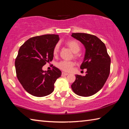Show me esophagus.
Wrapping results in <instances>:
<instances>
[{"label": "esophagus", "instance_id": "esophagus-1", "mask_svg": "<svg viewBox=\"0 0 129 129\" xmlns=\"http://www.w3.org/2000/svg\"><path fill=\"white\" fill-rule=\"evenodd\" d=\"M67 75H68V74L66 73H64V72L62 73V76H66Z\"/></svg>", "mask_w": 129, "mask_h": 129}]
</instances>
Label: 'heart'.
Wrapping results in <instances>:
<instances>
[{"mask_svg":"<svg viewBox=\"0 0 129 129\" xmlns=\"http://www.w3.org/2000/svg\"><path fill=\"white\" fill-rule=\"evenodd\" d=\"M66 43L74 53H78L81 50V46H80L79 43L74 40H70V41H67ZM59 48V46L58 44H57L54 48L53 53L54 55L58 54ZM73 66L74 63L73 62H69V61L62 60L57 63V67L58 68H59L63 71H66V72H69V71H71Z\"/></svg>","mask_w":129,"mask_h":129,"instance_id":"1","label":"heart"}]
</instances>
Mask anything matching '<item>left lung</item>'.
<instances>
[{
    "instance_id": "obj_1",
    "label": "left lung",
    "mask_w": 129,
    "mask_h": 129,
    "mask_svg": "<svg viewBox=\"0 0 129 129\" xmlns=\"http://www.w3.org/2000/svg\"><path fill=\"white\" fill-rule=\"evenodd\" d=\"M71 37L83 44L85 54L81 69H86L85 76L76 74L71 88L78 95L90 96L103 87L108 78L111 60L106 46L96 36L85 33H73Z\"/></svg>"
}]
</instances>
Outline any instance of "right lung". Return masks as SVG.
<instances>
[{
  "label": "right lung",
  "instance_id": "obj_1",
  "mask_svg": "<svg viewBox=\"0 0 129 129\" xmlns=\"http://www.w3.org/2000/svg\"><path fill=\"white\" fill-rule=\"evenodd\" d=\"M58 35L47 34L29 38L19 50L15 66L17 78L27 92L42 97L52 93L54 83L62 75L57 67L44 71L42 67L53 59Z\"/></svg>",
  "mask_w": 129,
  "mask_h": 129
}]
</instances>
